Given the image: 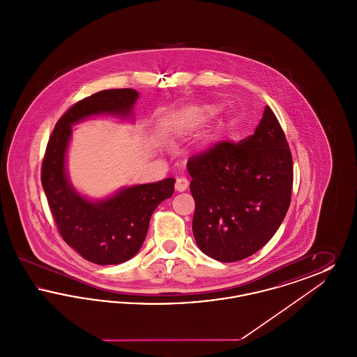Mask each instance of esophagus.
Wrapping results in <instances>:
<instances>
[{
  "label": "esophagus",
  "instance_id": "1",
  "mask_svg": "<svg viewBox=\"0 0 357 357\" xmlns=\"http://www.w3.org/2000/svg\"><path fill=\"white\" fill-rule=\"evenodd\" d=\"M187 187H188V181H187L186 178L181 176V178H178V179L175 181V190H176V191L182 192V191L187 190Z\"/></svg>",
  "mask_w": 357,
  "mask_h": 357
}]
</instances>
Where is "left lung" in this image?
<instances>
[{"instance_id": "1", "label": "left lung", "mask_w": 357, "mask_h": 357, "mask_svg": "<svg viewBox=\"0 0 357 357\" xmlns=\"http://www.w3.org/2000/svg\"><path fill=\"white\" fill-rule=\"evenodd\" d=\"M195 201L192 231L204 255L237 262L257 253L288 211L293 159L272 108L253 135L221 140L187 160Z\"/></svg>"}]
</instances>
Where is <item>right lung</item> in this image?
<instances>
[{
    "mask_svg": "<svg viewBox=\"0 0 357 357\" xmlns=\"http://www.w3.org/2000/svg\"><path fill=\"white\" fill-rule=\"evenodd\" d=\"M137 98L130 88L104 89L73 104L56 123L41 165V183L59 234L98 265L121 264L139 252L153 210L172 195L175 179L128 187L99 204L86 201L69 186L66 176L70 126L96 114L128 115Z\"/></svg>",
    "mask_w": 357,
    "mask_h": 357,
    "instance_id": "1",
    "label": "right lung"
}]
</instances>
